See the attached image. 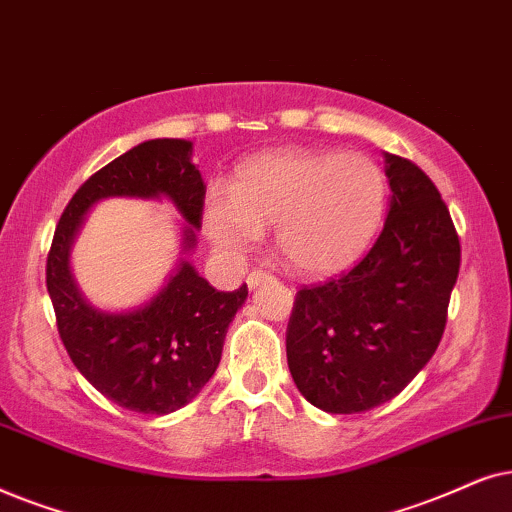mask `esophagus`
Wrapping results in <instances>:
<instances>
[{"label":"esophagus","mask_w":512,"mask_h":512,"mask_svg":"<svg viewBox=\"0 0 512 512\" xmlns=\"http://www.w3.org/2000/svg\"><path fill=\"white\" fill-rule=\"evenodd\" d=\"M269 278L271 276L267 274V271H252V274L248 276V281H245V283H248L250 290H255V288H260L264 281H269Z\"/></svg>","instance_id":"obj_1"}]
</instances>
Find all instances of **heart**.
Instances as JSON below:
<instances>
[{"label": "heart", "instance_id": "obj_1", "mask_svg": "<svg viewBox=\"0 0 512 512\" xmlns=\"http://www.w3.org/2000/svg\"><path fill=\"white\" fill-rule=\"evenodd\" d=\"M386 208V175L358 152L274 149L243 161L229 196L208 194L203 227L222 255L243 260L274 229V243L292 269L332 276L370 248Z\"/></svg>", "mask_w": 512, "mask_h": 512}]
</instances>
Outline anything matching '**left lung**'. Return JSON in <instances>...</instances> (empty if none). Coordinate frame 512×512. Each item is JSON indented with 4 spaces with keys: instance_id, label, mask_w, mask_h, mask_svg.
<instances>
[{
    "instance_id": "obj_1",
    "label": "left lung",
    "mask_w": 512,
    "mask_h": 512,
    "mask_svg": "<svg viewBox=\"0 0 512 512\" xmlns=\"http://www.w3.org/2000/svg\"><path fill=\"white\" fill-rule=\"evenodd\" d=\"M391 203L372 250L349 274L297 292L288 367L299 393L330 414L395 398L438 349L461 264L445 201L424 170L384 152Z\"/></svg>"
}]
</instances>
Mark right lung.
I'll list each match as a JSON object with an SVG mask.
<instances>
[{
    "mask_svg": "<svg viewBox=\"0 0 512 512\" xmlns=\"http://www.w3.org/2000/svg\"><path fill=\"white\" fill-rule=\"evenodd\" d=\"M180 138L145 140L88 177L67 203L46 262V288L72 363L105 398L140 414H170L192 403L220 365L224 337L248 288L220 292L187 260L196 248L206 185ZM107 198L173 202L181 257L162 288L138 307L100 310L73 281L69 257L83 222Z\"/></svg>",
    "mask_w": 512,
    "mask_h": 512,
    "instance_id": "right-lung-1",
    "label": "right lung"
}]
</instances>
